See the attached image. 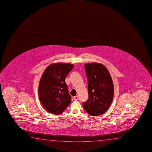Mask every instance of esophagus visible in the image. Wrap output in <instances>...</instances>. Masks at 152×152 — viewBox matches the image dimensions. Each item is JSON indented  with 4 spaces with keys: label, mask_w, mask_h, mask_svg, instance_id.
Segmentation results:
<instances>
[{
    "label": "esophagus",
    "mask_w": 152,
    "mask_h": 152,
    "mask_svg": "<svg viewBox=\"0 0 152 152\" xmlns=\"http://www.w3.org/2000/svg\"><path fill=\"white\" fill-rule=\"evenodd\" d=\"M74 99L75 100H77L78 99V96H74Z\"/></svg>",
    "instance_id": "esophagus-1"
}]
</instances>
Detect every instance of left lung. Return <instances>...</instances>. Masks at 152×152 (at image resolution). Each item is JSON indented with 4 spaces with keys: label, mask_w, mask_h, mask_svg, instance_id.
<instances>
[{
    "label": "left lung",
    "mask_w": 152,
    "mask_h": 152,
    "mask_svg": "<svg viewBox=\"0 0 152 152\" xmlns=\"http://www.w3.org/2000/svg\"><path fill=\"white\" fill-rule=\"evenodd\" d=\"M88 79L89 99L83 103L88 114L98 116L104 114L110 107L114 95V86L107 68L102 64H85Z\"/></svg>",
    "instance_id": "8db88e82"
}]
</instances>
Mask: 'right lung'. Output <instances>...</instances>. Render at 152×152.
<instances>
[{"mask_svg":"<svg viewBox=\"0 0 152 152\" xmlns=\"http://www.w3.org/2000/svg\"><path fill=\"white\" fill-rule=\"evenodd\" d=\"M73 67L74 65L69 63H53L43 73L39 86V97L42 106L50 113L59 115L71 102L65 77Z\"/></svg>","mask_w":152,"mask_h":152,"instance_id":"add662e5","label":"right lung"}]
</instances>
